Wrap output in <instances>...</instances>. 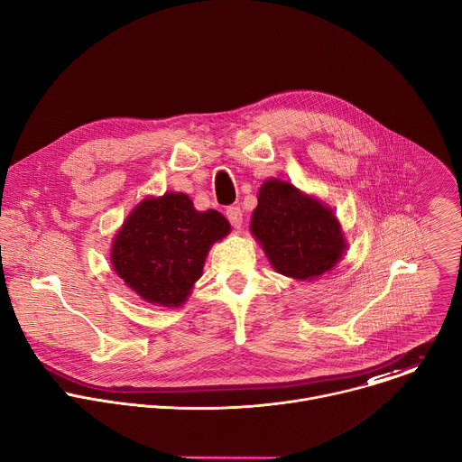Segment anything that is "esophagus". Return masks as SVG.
I'll use <instances>...</instances> for the list:
<instances>
[{
    "instance_id": "obj_1",
    "label": "esophagus",
    "mask_w": 462,
    "mask_h": 462,
    "mask_svg": "<svg viewBox=\"0 0 462 462\" xmlns=\"http://www.w3.org/2000/svg\"><path fill=\"white\" fill-rule=\"evenodd\" d=\"M225 214H226L230 225H232L234 228H239V226L243 225V212H241L239 207H228Z\"/></svg>"
}]
</instances>
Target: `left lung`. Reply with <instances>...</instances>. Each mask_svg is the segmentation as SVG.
I'll return each instance as SVG.
<instances>
[{
    "instance_id": "left-lung-1",
    "label": "left lung",
    "mask_w": 462,
    "mask_h": 462,
    "mask_svg": "<svg viewBox=\"0 0 462 462\" xmlns=\"http://www.w3.org/2000/svg\"><path fill=\"white\" fill-rule=\"evenodd\" d=\"M250 230L274 269L294 280L331 271L346 246L333 212L283 180L261 186Z\"/></svg>"
}]
</instances>
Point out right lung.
Returning <instances> with one entry per match:
<instances>
[{"label":"right lung","mask_w":462,"mask_h":462,"mask_svg":"<svg viewBox=\"0 0 462 462\" xmlns=\"http://www.w3.org/2000/svg\"><path fill=\"white\" fill-rule=\"evenodd\" d=\"M228 232L223 214L197 212L188 195L166 193L131 212L115 237L111 261L143 300L177 307L201 278L212 243Z\"/></svg>","instance_id":"1"}]
</instances>
